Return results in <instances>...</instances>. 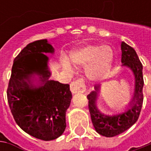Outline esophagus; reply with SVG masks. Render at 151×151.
<instances>
[{"label": "esophagus", "instance_id": "34e87169", "mask_svg": "<svg viewBox=\"0 0 151 151\" xmlns=\"http://www.w3.org/2000/svg\"><path fill=\"white\" fill-rule=\"evenodd\" d=\"M70 91L73 94L76 93H83L86 91L84 81L82 79H77L76 81H73L70 83Z\"/></svg>", "mask_w": 151, "mask_h": 151}]
</instances>
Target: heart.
I'll return each instance as SVG.
<instances>
[{"label": "heart", "mask_w": 151, "mask_h": 151, "mask_svg": "<svg viewBox=\"0 0 151 151\" xmlns=\"http://www.w3.org/2000/svg\"><path fill=\"white\" fill-rule=\"evenodd\" d=\"M70 62L75 65L87 66L88 76L94 80L104 78L109 72L113 60V51L109 46L87 45L73 51L70 55ZM64 67L69 65L65 60L62 61Z\"/></svg>", "instance_id": "obj_1"}]
</instances>
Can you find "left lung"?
<instances>
[{"label":"left lung","mask_w":151,"mask_h":151,"mask_svg":"<svg viewBox=\"0 0 151 151\" xmlns=\"http://www.w3.org/2000/svg\"><path fill=\"white\" fill-rule=\"evenodd\" d=\"M123 65L129 66L135 76V90L133 100L127 112L116 116H106L101 114L96 107V100L99 86H95V91L91 92L87 96L88 107L90 111L91 119L96 131L101 135L113 137L119 135L129 129L136 123L139 117L142 108L144 95H143V65L139 60L135 50L131 46L123 42L121 44Z\"/></svg>","instance_id":"left-lung-1"}]
</instances>
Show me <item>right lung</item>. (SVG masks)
Listing matches in <instances>:
<instances>
[{"instance_id":"right-lung-1","label":"right lung","mask_w":151,"mask_h":151,"mask_svg":"<svg viewBox=\"0 0 151 151\" xmlns=\"http://www.w3.org/2000/svg\"><path fill=\"white\" fill-rule=\"evenodd\" d=\"M53 52L46 39L27 44L13 61L6 91L9 107L17 125L27 134L45 141L64 133L65 113L72 96L69 84L48 80V57L44 53ZM33 73L42 76L44 84L38 88H32L26 81Z\"/></svg>"}]
</instances>
